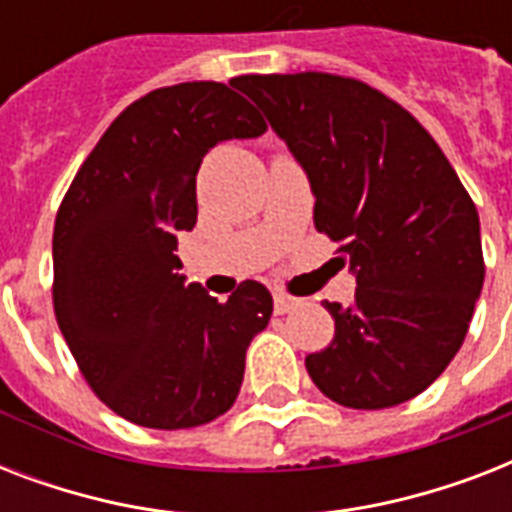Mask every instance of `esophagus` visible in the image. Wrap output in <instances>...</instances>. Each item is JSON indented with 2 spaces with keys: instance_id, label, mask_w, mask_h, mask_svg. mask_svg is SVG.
I'll list each match as a JSON object with an SVG mask.
<instances>
[{
  "instance_id": "34e87169",
  "label": "esophagus",
  "mask_w": 512,
  "mask_h": 512,
  "mask_svg": "<svg viewBox=\"0 0 512 512\" xmlns=\"http://www.w3.org/2000/svg\"><path fill=\"white\" fill-rule=\"evenodd\" d=\"M300 305V300L292 295H287V292H273V311L276 313H289L292 308H297Z\"/></svg>"
}]
</instances>
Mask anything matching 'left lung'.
Returning <instances> with one entry per match:
<instances>
[{
  "label": "left lung",
  "mask_w": 512,
  "mask_h": 512,
  "mask_svg": "<svg viewBox=\"0 0 512 512\" xmlns=\"http://www.w3.org/2000/svg\"><path fill=\"white\" fill-rule=\"evenodd\" d=\"M311 180L313 225L337 241L356 297L305 369L350 409L404 404L444 372L484 287L476 204L430 132L396 100L350 76L236 79Z\"/></svg>",
  "instance_id": "left-lung-1"
}]
</instances>
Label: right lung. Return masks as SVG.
Returning <instances> with one entry per match:
<instances>
[{"label":"right lung","mask_w":512,"mask_h":512,"mask_svg":"<svg viewBox=\"0 0 512 512\" xmlns=\"http://www.w3.org/2000/svg\"><path fill=\"white\" fill-rule=\"evenodd\" d=\"M268 124L228 84L183 82L116 116L60 201L52 308L79 372L124 420L196 428L239 396L271 292L241 281L225 303L177 273V231L196 225V172L220 140Z\"/></svg>","instance_id":"obj_1"}]
</instances>
